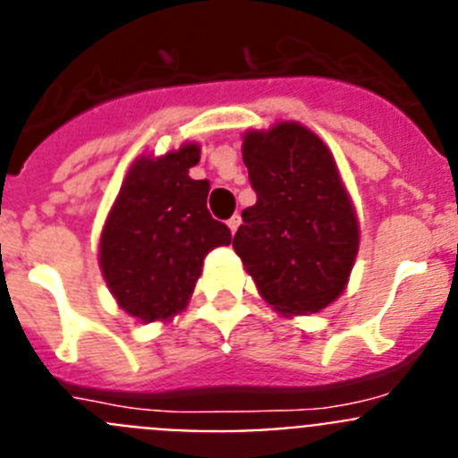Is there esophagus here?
<instances>
[{
	"label": "esophagus",
	"instance_id": "esophagus-1",
	"mask_svg": "<svg viewBox=\"0 0 458 458\" xmlns=\"http://www.w3.org/2000/svg\"><path fill=\"white\" fill-rule=\"evenodd\" d=\"M226 225H229V229H232V233L238 232V226H241V216H233L226 220Z\"/></svg>",
	"mask_w": 458,
	"mask_h": 458
}]
</instances>
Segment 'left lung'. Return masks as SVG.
I'll return each mask as SVG.
<instances>
[{
    "mask_svg": "<svg viewBox=\"0 0 458 458\" xmlns=\"http://www.w3.org/2000/svg\"><path fill=\"white\" fill-rule=\"evenodd\" d=\"M242 163L257 204L242 210L233 250L275 310H323L349 282L360 241L333 156L302 125L277 123L245 135Z\"/></svg>",
    "mask_w": 458,
    "mask_h": 458,
    "instance_id": "8db88e82",
    "label": "left lung"
}]
</instances>
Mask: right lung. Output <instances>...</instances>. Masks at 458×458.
<instances>
[{
	"instance_id": "add662e5",
	"label": "right lung",
	"mask_w": 458,
	"mask_h": 458,
	"mask_svg": "<svg viewBox=\"0 0 458 458\" xmlns=\"http://www.w3.org/2000/svg\"><path fill=\"white\" fill-rule=\"evenodd\" d=\"M197 163V144L137 160L105 222L100 268L109 291L147 323L183 310L206 254L232 242L229 226L206 208L210 183L190 179Z\"/></svg>"
}]
</instances>
